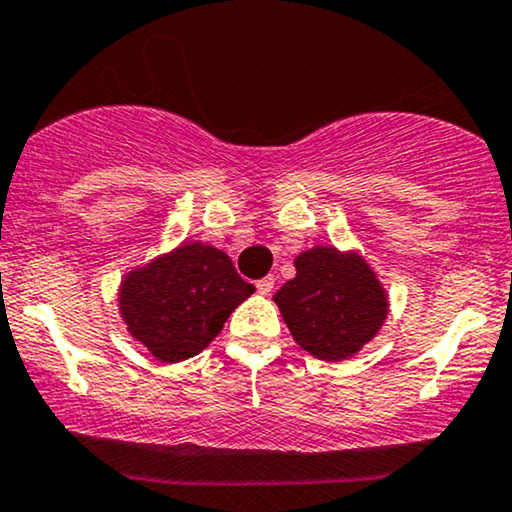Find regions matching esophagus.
Segmentation results:
<instances>
[{"label":"esophagus","instance_id":"34e87169","mask_svg":"<svg viewBox=\"0 0 512 512\" xmlns=\"http://www.w3.org/2000/svg\"><path fill=\"white\" fill-rule=\"evenodd\" d=\"M255 288H257V293H260V295H269L271 290H274V276L260 278V281L255 283Z\"/></svg>","mask_w":512,"mask_h":512}]
</instances>
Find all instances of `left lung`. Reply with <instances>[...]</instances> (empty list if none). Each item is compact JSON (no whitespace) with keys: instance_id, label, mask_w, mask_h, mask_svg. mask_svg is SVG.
<instances>
[{"instance_id":"left-lung-1","label":"left lung","mask_w":512,"mask_h":512,"mask_svg":"<svg viewBox=\"0 0 512 512\" xmlns=\"http://www.w3.org/2000/svg\"><path fill=\"white\" fill-rule=\"evenodd\" d=\"M297 276L274 295L297 345L323 361L359 352L383 326L387 297L354 252L312 248L295 260Z\"/></svg>"}]
</instances>
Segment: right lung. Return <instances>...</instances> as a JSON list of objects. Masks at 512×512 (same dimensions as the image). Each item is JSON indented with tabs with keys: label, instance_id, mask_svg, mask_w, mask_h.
Here are the masks:
<instances>
[{
	"label": "right lung",
	"instance_id": "obj_1",
	"mask_svg": "<svg viewBox=\"0 0 512 512\" xmlns=\"http://www.w3.org/2000/svg\"><path fill=\"white\" fill-rule=\"evenodd\" d=\"M252 293L226 252L189 243L122 281L120 314L155 359L174 364L203 352Z\"/></svg>",
	"mask_w": 512,
	"mask_h": 512
}]
</instances>
